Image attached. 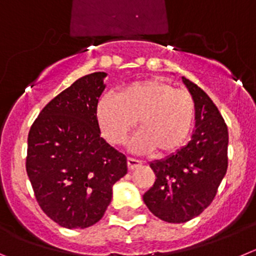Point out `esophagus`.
<instances>
[{
	"label": "esophagus",
	"mask_w": 256,
	"mask_h": 256,
	"mask_svg": "<svg viewBox=\"0 0 256 256\" xmlns=\"http://www.w3.org/2000/svg\"><path fill=\"white\" fill-rule=\"evenodd\" d=\"M128 167L130 171H134V170H136V168L142 167V162H140V160H132V158H128Z\"/></svg>",
	"instance_id": "1"
}]
</instances>
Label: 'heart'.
<instances>
[{
  "mask_svg": "<svg viewBox=\"0 0 256 256\" xmlns=\"http://www.w3.org/2000/svg\"><path fill=\"white\" fill-rule=\"evenodd\" d=\"M96 122L103 136L114 145L125 144L139 124L131 146L136 153L171 154L190 136L195 103L188 92L174 89L160 79L140 80L124 86L117 96H103L96 107Z\"/></svg>",
  "mask_w": 256,
  "mask_h": 256,
  "instance_id": "b5f03b06",
  "label": "heart"
}]
</instances>
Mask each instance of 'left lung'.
<instances>
[{"instance_id": "1", "label": "left lung", "mask_w": 256, "mask_h": 256, "mask_svg": "<svg viewBox=\"0 0 256 256\" xmlns=\"http://www.w3.org/2000/svg\"><path fill=\"white\" fill-rule=\"evenodd\" d=\"M195 103V128L190 142L176 153L149 163L156 174L144 195L145 206L160 220L184 223L213 202L227 172L228 130L213 100L182 76Z\"/></svg>"}]
</instances>
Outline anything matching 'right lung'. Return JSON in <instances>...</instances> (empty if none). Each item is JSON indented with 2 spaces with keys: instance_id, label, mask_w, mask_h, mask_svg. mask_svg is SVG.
Masks as SVG:
<instances>
[{
  "instance_id": "add662e5",
  "label": "right lung",
  "mask_w": 256,
  "mask_h": 256,
  "mask_svg": "<svg viewBox=\"0 0 256 256\" xmlns=\"http://www.w3.org/2000/svg\"><path fill=\"white\" fill-rule=\"evenodd\" d=\"M106 72L80 78L50 100L28 136L26 174L42 210L61 227L86 228L104 216L128 160L102 136L96 107Z\"/></svg>"
}]
</instances>
